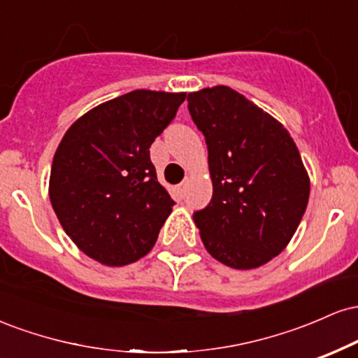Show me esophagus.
Segmentation results:
<instances>
[{
	"label": "esophagus",
	"instance_id": "34e87169",
	"mask_svg": "<svg viewBox=\"0 0 358 358\" xmlns=\"http://www.w3.org/2000/svg\"><path fill=\"white\" fill-rule=\"evenodd\" d=\"M187 183H188V178L183 180V182L180 183V185H176V192H178L180 196H182L183 193H185V188H187Z\"/></svg>",
	"mask_w": 358,
	"mask_h": 358
}]
</instances>
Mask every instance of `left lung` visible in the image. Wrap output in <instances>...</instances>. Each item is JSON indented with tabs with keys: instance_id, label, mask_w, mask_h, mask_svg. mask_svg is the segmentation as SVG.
I'll return each instance as SVG.
<instances>
[{
	"instance_id": "8db88e82",
	"label": "left lung",
	"mask_w": 358,
	"mask_h": 358,
	"mask_svg": "<svg viewBox=\"0 0 358 358\" xmlns=\"http://www.w3.org/2000/svg\"><path fill=\"white\" fill-rule=\"evenodd\" d=\"M187 101L207 143L213 185L210 203L193 220L213 259L256 269L296 232L310 176L286 127L237 90L215 85L190 92Z\"/></svg>"
}]
</instances>
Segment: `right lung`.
Returning <instances> with one entry per match:
<instances>
[{
  "label": "right lung",
  "mask_w": 358,
  "mask_h": 358,
  "mask_svg": "<svg viewBox=\"0 0 358 358\" xmlns=\"http://www.w3.org/2000/svg\"><path fill=\"white\" fill-rule=\"evenodd\" d=\"M185 96L133 90L90 109L62 138L48 195L65 234L94 261L117 268L153 249L175 202L150 146Z\"/></svg>",
  "instance_id": "obj_1"
}]
</instances>
